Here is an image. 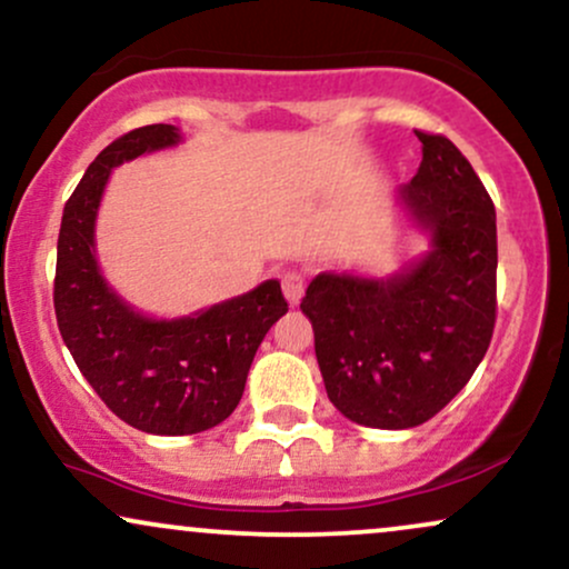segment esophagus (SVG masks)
Here are the masks:
<instances>
[{
	"label": "esophagus",
	"instance_id": "obj_1",
	"mask_svg": "<svg viewBox=\"0 0 569 569\" xmlns=\"http://www.w3.org/2000/svg\"><path fill=\"white\" fill-rule=\"evenodd\" d=\"M280 289H283V297L289 299V305L297 307L305 297V278L299 272H283L280 276Z\"/></svg>",
	"mask_w": 569,
	"mask_h": 569
}]
</instances>
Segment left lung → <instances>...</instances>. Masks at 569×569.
<instances>
[{
  "label": "left lung",
  "instance_id": "8db88e82",
  "mask_svg": "<svg viewBox=\"0 0 569 569\" xmlns=\"http://www.w3.org/2000/svg\"><path fill=\"white\" fill-rule=\"evenodd\" d=\"M421 167L400 203L432 251L387 280L320 272L302 312L328 400L373 429L429 421L467 387L496 328V207L448 137L416 132Z\"/></svg>",
  "mask_w": 569,
  "mask_h": 569
}]
</instances>
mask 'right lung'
Masks as SVG:
<instances>
[{
    "label": "right lung",
    "mask_w": 569,
    "mask_h": 569,
    "mask_svg": "<svg viewBox=\"0 0 569 569\" xmlns=\"http://www.w3.org/2000/svg\"><path fill=\"white\" fill-rule=\"evenodd\" d=\"M180 142L172 124H150L102 148L68 198L58 236L54 315L60 337L100 400L148 435H196L241 402L251 360L289 302L278 280L190 318L153 320L108 289L94 257V217L119 163Z\"/></svg>",
    "instance_id": "right-lung-1"
}]
</instances>
